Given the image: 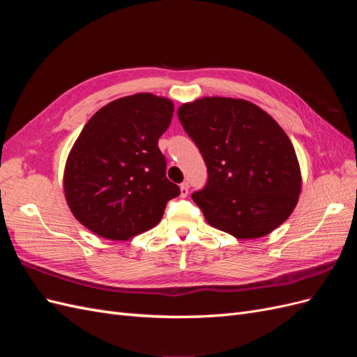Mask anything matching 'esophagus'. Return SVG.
<instances>
[{"label": "esophagus", "instance_id": "34e87169", "mask_svg": "<svg viewBox=\"0 0 357 357\" xmlns=\"http://www.w3.org/2000/svg\"><path fill=\"white\" fill-rule=\"evenodd\" d=\"M180 192H181V197L185 198V197H188V193H189V183L188 181H183L181 185H180Z\"/></svg>", "mask_w": 357, "mask_h": 357}]
</instances>
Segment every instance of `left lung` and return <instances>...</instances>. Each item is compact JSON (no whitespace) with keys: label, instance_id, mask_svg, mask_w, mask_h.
<instances>
[{"label":"left lung","instance_id":"1","mask_svg":"<svg viewBox=\"0 0 357 357\" xmlns=\"http://www.w3.org/2000/svg\"><path fill=\"white\" fill-rule=\"evenodd\" d=\"M178 119L208 171L192 199L214 228L252 240L278 228L295 210L302 178L286 132L261 107L207 96L178 107Z\"/></svg>","mask_w":357,"mask_h":357}]
</instances>
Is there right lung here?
<instances>
[{"instance_id":"1","label":"right lung","mask_w":357,"mask_h":357,"mask_svg":"<svg viewBox=\"0 0 357 357\" xmlns=\"http://www.w3.org/2000/svg\"><path fill=\"white\" fill-rule=\"evenodd\" d=\"M174 113L164 96L135 93L96 112L68 155L63 192L74 218L109 240L152 229L180 188L158 147Z\"/></svg>"}]
</instances>
